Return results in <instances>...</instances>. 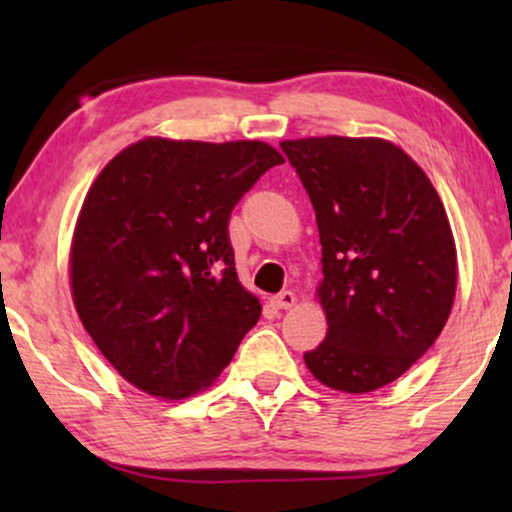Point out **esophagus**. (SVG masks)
<instances>
[{
    "mask_svg": "<svg viewBox=\"0 0 512 512\" xmlns=\"http://www.w3.org/2000/svg\"><path fill=\"white\" fill-rule=\"evenodd\" d=\"M296 300L298 298H296V293H293V291H282L279 296L272 298V305H275L277 310H291V307L296 305Z\"/></svg>",
    "mask_w": 512,
    "mask_h": 512,
    "instance_id": "obj_1",
    "label": "esophagus"
}]
</instances>
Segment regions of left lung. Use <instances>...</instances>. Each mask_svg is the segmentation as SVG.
Returning <instances> with one entry per match:
<instances>
[{
    "mask_svg": "<svg viewBox=\"0 0 512 512\" xmlns=\"http://www.w3.org/2000/svg\"><path fill=\"white\" fill-rule=\"evenodd\" d=\"M321 242L326 338L305 352L321 384L368 394L426 354L457 293V244L426 172L389 139H286Z\"/></svg>",
    "mask_w": 512,
    "mask_h": 512,
    "instance_id": "obj_1",
    "label": "left lung"
}]
</instances>
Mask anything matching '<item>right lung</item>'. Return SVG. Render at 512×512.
<instances>
[{
  "instance_id": "right-lung-1",
  "label": "right lung",
  "mask_w": 512,
  "mask_h": 512,
  "mask_svg": "<svg viewBox=\"0 0 512 512\" xmlns=\"http://www.w3.org/2000/svg\"><path fill=\"white\" fill-rule=\"evenodd\" d=\"M284 156L265 142L144 137L88 188L72 247L74 307L104 359L181 401L219 380L261 317L237 277L228 219Z\"/></svg>"
}]
</instances>
